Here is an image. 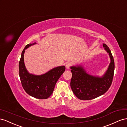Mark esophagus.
Here are the masks:
<instances>
[{
    "label": "esophagus",
    "mask_w": 127,
    "mask_h": 127,
    "mask_svg": "<svg viewBox=\"0 0 127 127\" xmlns=\"http://www.w3.org/2000/svg\"><path fill=\"white\" fill-rule=\"evenodd\" d=\"M71 65V64L70 63H67L65 65V67H66V68H67V69H68V68L70 67Z\"/></svg>",
    "instance_id": "esophagus-1"
}]
</instances>
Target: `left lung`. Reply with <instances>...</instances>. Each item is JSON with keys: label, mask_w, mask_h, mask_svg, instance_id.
Here are the masks:
<instances>
[{"label": "left lung", "mask_w": 127, "mask_h": 127, "mask_svg": "<svg viewBox=\"0 0 127 127\" xmlns=\"http://www.w3.org/2000/svg\"><path fill=\"white\" fill-rule=\"evenodd\" d=\"M103 46L109 55L110 63L102 76L89 74L81 64L70 67L72 73L71 87L74 95L80 99L95 98L105 93L111 85L114 71V59L108 46L105 43H103Z\"/></svg>", "instance_id": "left-lung-1"}]
</instances>
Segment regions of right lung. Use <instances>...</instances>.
I'll return each mask as SVG.
<instances>
[{"label": "right lung", "instance_id": "1", "mask_svg": "<svg viewBox=\"0 0 127 127\" xmlns=\"http://www.w3.org/2000/svg\"><path fill=\"white\" fill-rule=\"evenodd\" d=\"M36 43L27 45L22 52L19 62V75L22 85L28 94L35 98L47 99L53 93L57 80L65 70V66L55 67L41 75L30 73L25 66L24 54L25 49Z\"/></svg>", "mask_w": 127, "mask_h": 127}]
</instances>
